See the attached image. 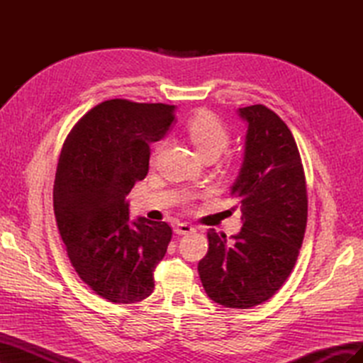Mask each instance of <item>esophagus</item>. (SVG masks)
<instances>
[{
	"instance_id": "1",
	"label": "esophagus",
	"mask_w": 363,
	"mask_h": 363,
	"mask_svg": "<svg viewBox=\"0 0 363 363\" xmlns=\"http://www.w3.org/2000/svg\"><path fill=\"white\" fill-rule=\"evenodd\" d=\"M194 232H195V227L188 223H179L177 225H175V233L177 235H189Z\"/></svg>"
}]
</instances>
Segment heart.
I'll list each match as a JSON object with an SVG mask.
<instances>
[{
  "instance_id": "b5f03b06",
  "label": "heart",
  "mask_w": 363,
  "mask_h": 363,
  "mask_svg": "<svg viewBox=\"0 0 363 363\" xmlns=\"http://www.w3.org/2000/svg\"><path fill=\"white\" fill-rule=\"evenodd\" d=\"M186 133H188V138L196 151L204 159L218 157L228 147L230 139H232L228 127L211 112H200L194 115L186 124ZM162 148L163 142H160L152 151V159L159 155Z\"/></svg>"
}]
</instances>
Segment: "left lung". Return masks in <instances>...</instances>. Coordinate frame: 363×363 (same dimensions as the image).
I'll list each match as a JSON object with an SVG mask.
<instances>
[{"label": "left lung", "instance_id": "obj_1", "mask_svg": "<svg viewBox=\"0 0 363 363\" xmlns=\"http://www.w3.org/2000/svg\"><path fill=\"white\" fill-rule=\"evenodd\" d=\"M248 123L245 157L230 195L242 208V228L227 239L207 232L199 274L208 298L230 309L268 301L288 280L307 224V189L298 147L271 108H239Z\"/></svg>", "mask_w": 363, "mask_h": 363}]
</instances>
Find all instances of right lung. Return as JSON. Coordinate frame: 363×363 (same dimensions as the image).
Returning a JSON list of instances; mask_svg holds the SVG:
<instances>
[{
    "label": "right lung",
    "instance_id": "1",
    "mask_svg": "<svg viewBox=\"0 0 363 363\" xmlns=\"http://www.w3.org/2000/svg\"><path fill=\"white\" fill-rule=\"evenodd\" d=\"M174 106L107 100L83 115L63 142L54 215L68 257L96 295L133 304L155 291L172 238L163 221H130L125 196L148 174L150 144L167 133Z\"/></svg>",
    "mask_w": 363,
    "mask_h": 363
}]
</instances>
